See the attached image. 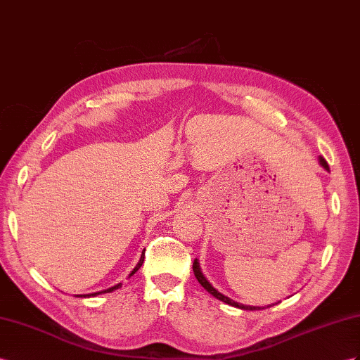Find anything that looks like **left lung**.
I'll return each mask as SVG.
<instances>
[{
    "mask_svg": "<svg viewBox=\"0 0 360 360\" xmlns=\"http://www.w3.org/2000/svg\"><path fill=\"white\" fill-rule=\"evenodd\" d=\"M319 162H321V165L324 169H327L328 170V164H327V161L324 160V158H319ZM193 272H195V275H196V278H198V281L200 283V285L204 289H207L211 295H213L214 298H217V300H220V301H224V302H226V304H229V306H234V307H238V309H243V310H260V307H254V306H245V304H238V302H236V301H233L231 298H228V297H225L224 293H220L219 290H216L213 285H211L210 283H208V280L205 278L204 276V274L200 272V268H199V263H198V260H195V263H193ZM269 307V306H268ZM262 309H264V307H262Z\"/></svg>",
    "mask_w": 360,
    "mask_h": 360,
    "instance_id": "obj_1",
    "label": "left lung"
}]
</instances>
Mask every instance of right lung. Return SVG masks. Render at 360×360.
Wrapping results in <instances>:
<instances>
[{
  "instance_id": "right-lung-1",
  "label": "right lung",
  "mask_w": 360,
  "mask_h": 360,
  "mask_svg": "<svg viewBox=\"0 0 360 360\" xmlns=\"http://www.w3.org/2000/svg\"><path fill=\"white\" fill-rule=\"evenodd\" d=\"M146 251V250H144ZM143 262H144V252L141 254V259H140V262H138V264L135 266V269L131 272V274H129V276H132L138 269H140L141 268V264H143ZM120 285H122V283H120V284H117V285H114V288H109V289H106V290H101V292H96V293H89V295H77V297L79 298H82V297H84V298H86V297H96V295H100V293H108V292H112V290H115V289H118L120 288Z\"/></svg>"
}]
</instances>
